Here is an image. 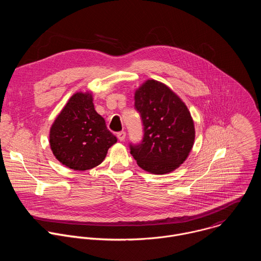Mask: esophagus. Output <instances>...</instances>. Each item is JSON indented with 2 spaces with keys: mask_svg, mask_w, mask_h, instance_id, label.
Returning a JSON list of instances; mask_svg holds the SVG:
<instances>
[{
  "mask_svg": "<svg viewBox=\"0 0 261 261\" xmlns=\"http://www.w3.org/2000/svg\"><path fill=\"white\" fill-rule=\"evenodd\" d=\"M117 136H118V138H119V140H120V141H124V140H125V138H126V132H125V131L119 132V133L117 134Z\"/></svg>",
  "mask_w": 261,
  "mask_h": 261,
  "instance_id": "obj_1",
  "label": "esophagus"
}]
</instances>
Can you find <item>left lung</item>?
<instances>
[{
    "instance_id": "1",
    "label": "left lung",
    "mask_w": 261,
    "mask_h": 261,
    "mask_svg": "<svg viewBox=\"0 0 261 261\" xmlns=\"http://www.w3.org/2000/svg\"><path fill=\"white\" fill-rule=\"evenodd\" d=\"M143 123L142 143L131 147L138 166L154 174L169 173L188 158L195 126L184 101L165 84L147 80L134 93Z\"/></svg>"
}]
</instances>
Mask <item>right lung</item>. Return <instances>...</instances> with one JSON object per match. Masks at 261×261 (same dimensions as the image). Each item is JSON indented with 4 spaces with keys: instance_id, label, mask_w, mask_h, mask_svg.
Listing matches in <instances>:
<instances>
[{
    "instance_id": "1",
    "label": "right lung",
    "mask_w": 261,
    "mask_h": 261,
    "mask_svg": "<svg viewBox=\"0 0 261 261\" xmlns=\"http://www.w3.org/2000/svg\"><path fill=\"white\" fill-rule=\"evenodd\" d=\"M91 91L74 93L54 121L49 145L55 157L70 169L85 171L103 162L118 138L97 113Z\"/></svg>"
}]
</instances>
